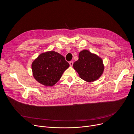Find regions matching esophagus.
I'll use <instances>...</instances> for the list:
<instances>
[{
  "label": "esophagus",
  "instance_id": "1",
  "mask_svg": "<svg viewBox=\"0 0 134 134\" xmlns=\"http://www.w3.org/2000/svg\"><path fill=\"white\" fill-rule=\"evenodd\" d=\"M69 65H70V66L71 67V66H72V65H73V62H72V61H71V62H70L69 63Z\"/></svg>",
  "mask_w": 134,
  "mask_h": 134
}]
</instances>
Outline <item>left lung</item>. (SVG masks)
<instances>
[{"instance_id":"1","label":"left lung","mask_w":134,"mask_h":134,"mask_svg":"<svg viewBox=\"0 0 134 134\" xmlns=\"http://www.w3.org/2000/svg\"><path fill=\"white\" fill-rule=\"evenodd\" d=\"M78 58L74 63L73 67L82 79L91 82L100 78L104 70L100 57L88 50H83L79 53Z\"/></svg>"}]
</instances>
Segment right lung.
<instances>
[{"label": "right lung", "mask_w": 134, "mask_h": 134, "mask_svg": "<svg viewBox=\"0 0 134 134\" xmlns=\"http://www.w3.org/2000/svg\"><path fill=\"white\" fill-rule=\"evenodd\" d=\"M69 67L65 57L55 51L40 54L31 64L34 78L45 86H53Z\"/></svg>", "instance_id": "add662e5"}]
</instances>
